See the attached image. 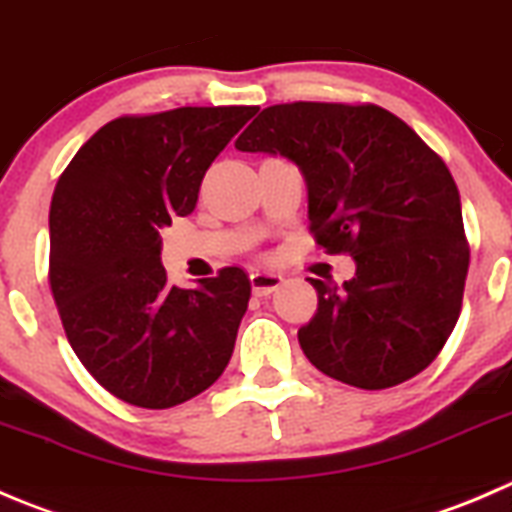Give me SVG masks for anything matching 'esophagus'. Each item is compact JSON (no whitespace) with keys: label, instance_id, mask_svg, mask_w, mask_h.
<instances>
[{"label":"esophagus","instance_id":"1","mask_svg":"<svg viewBox=\"0 0 512 512\" xmlns=\"http://www.w3.org/2000/svg\"><path fill=\"white\" fill-rule=\"evenodd\" d=\"M249 281H251V288H254L256 296H268V293L276 291L278 286L283 283V276L281 273H273V271H251L249 273Z\"/></svg>","mask_w":512,"mask_h":512}]
</instances>
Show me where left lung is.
Segmentation results:
<instances>
[{
  "label": "left lung",
  "instance_id": "1",
  "mask_svg": "<svg viewBox=\"0 0 512 512\" xmlns=\"http://www.w3.org/2000/svg\"><path fill=\"white\" fill-rule=\"evenodd\" d=\"M236 149L293 161L316 244L356 261L343 286L311 278L318 311L298 328L308 361L366 391L428 368L458 321L470 263L443 159L381 106L323 101L268 106Z\"/></svg>",
  "mask_w": 512,
  "mask_h": 512
}]
</instances>
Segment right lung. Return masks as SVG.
I'll use <instances>...</instances> for the list:
<instances>
[{
    "mask_svg": "<svg viewBox=\"0 0 512 512\" xmlns=\"http://www.w3.org/2000/svg\"><path fill=\"white\" fill-rule=\"evenodd\" d=\"M258 106L119 116L77 151L49 209V286L86 371L124 403L179 406L229 366L251 281H166L161 229L189 216L211 161Z\"/></svg>",
    "mask_w": 512,
    "mask_h": 512,
    "instance_id": "add662e5",
    "label": "right lung"
}]
</instances>
